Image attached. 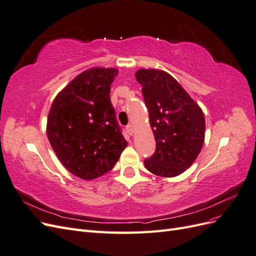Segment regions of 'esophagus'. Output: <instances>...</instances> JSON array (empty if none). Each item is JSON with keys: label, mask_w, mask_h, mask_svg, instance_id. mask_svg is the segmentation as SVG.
<instances>
[{"label": "esophagus", "mask_w": 256, "mask_h": 256, "mask_svg": "<svg viewBox=\"0 0 256 256\" xmlns=\"http://www.w3.org/2000/svg\"><path fill=\"white\" fill-rule=\"evenodd\" d=\"M126 131H127L129 136H132L134 134V125H131V124H128V125L126 126Z\"/></svg>", "instance_id": "obj_1"}]
</instances>
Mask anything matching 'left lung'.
<instances>
[{"mask_svg":"<svg viewBox=\"0 0 256 256\" xmlns=\"http://www.w3.org/2000/svg\"><path fill=\"white\" fill-rule=\"evenodd\" d=\"M144 102L156 140V150L144 160L154 175L174 177L187 170L202 150L205 138L203 111L171 74L140 69Z\"/></svg>","mask_w":256,"mask_h":256,"instance_id":"1","label":"left lung"}]
</instances>
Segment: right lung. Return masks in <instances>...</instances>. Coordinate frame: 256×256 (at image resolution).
I'll use <instances>...</instances> for the list:
<instances>
[{"label": "right lung", "instance_id": "1", "mask_svg": "<svg viewBox=\"0 0 256 256\" xmlns=\"http://www.w3.org/2000/svg\"><path fill=\"white\" fill-rule=\"evenodd\" d=\"M116 74L112 68L80 74L56 97L48 115L47 134L54 152L83 180L111 171L127 146L110 99Z\"/></svg>", "mask_w": 256, "mask_h": 256}]
</instances>
